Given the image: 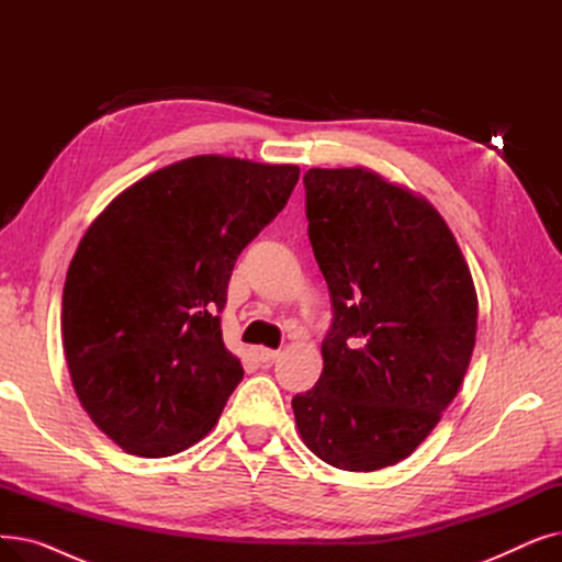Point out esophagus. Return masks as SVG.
<instances>
[{"instance_id":"obj_1","label":"esophagus","mask_w":562,"mask_h":562,"mask_svg":"<svg viewBox=\"0 0 562 562\" xmlns=\"http://www.w3.org/2000/svg\"><path fill=\"white\" fill-rule=\"evenodd\" d=\"M255 352H257V360H259V362H263V364H271V362L280 356V350L263 348V346H259Z\"/></svg>"}]
</instances>
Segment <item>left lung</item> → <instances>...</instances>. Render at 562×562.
Here are the masks:
<instances>
[{"label":"left lung","instance_id":"left-lung-1","mask_svg":"<svg viewBox=\"0 0 562 562\" xmlns=\"http://www.w3.org/2000/svg\"><path fill=\"white\" fill-rule=\"evenodd\" d=\"M303 182L335 318L293 417L323 462L375 471L415 453L458 396L476 344L474 278L424 195L362 166L310 168Z\"/></svg>","mask_w":562,"mask_h":562}]
</instances>
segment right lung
Wrapping results in <instances>:
<instances>
[{"instance_id":"1","label":"right lung","mask_w":562,"mask_h":562,"mask_svg":"<svg viewBox=\"0 0 562 562\" xmlns=\"http://www.w3.org/2000/svg\"><path fill=\"white\" fill-rule=\"evenodd\" d=\"M293 164L198 155L115 195L64 286L75 394L123 451L166 458L210 432L244 378L221 316L236 257L286 204Z\"/></svg>"}]
</instances>
